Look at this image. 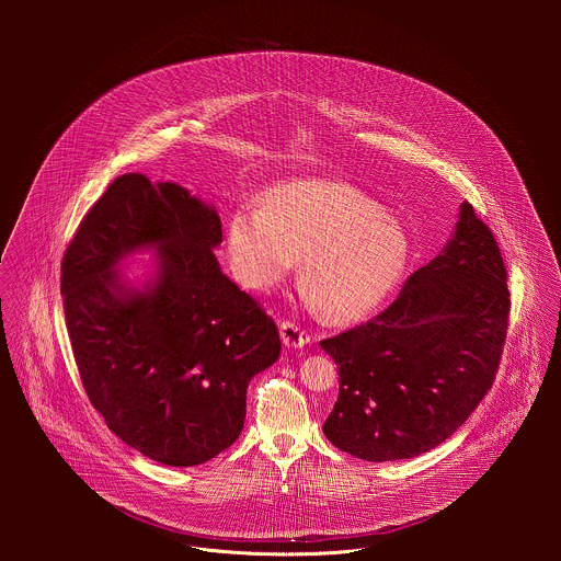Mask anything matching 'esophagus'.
<instances>
[{
    "label": "esophagus",
    "mask_w": 561,
    "mask_h": 561,
    "mask_svg": "<svg viewBox=\"0 0 561 561\" xmlns=\"http://www.w3.org/2000/svg\"><path fill=\"white\" fill-rule=\"evenodd\" d=\"M280 339L287 347H305L311 341L309 334L294 321H280Z\"/></svg>",
    "instance_id": "34e87169"
}]
</instances>
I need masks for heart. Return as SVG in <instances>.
I'll return each mask as SVG.
<instances>
[{"label": "heart", "mask_w": 561, "mask_h": 561, "mask_svg": "<svg viewBox=\"0 0 561 561\" xmlns=\"http://www.w3.org/2000/svg\"><path fill=\"white\" fill-rule=\"evenodd\" d=\"M400 220L363 190L341 181H291L261 207L240 205L227 225V254L243 287L267 291L300 261L307 302L330 321L376 311L410 261Z\"/></svg>", "instance_id": "b5f03b06"}]
</instances>
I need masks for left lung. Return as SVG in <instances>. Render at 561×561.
Listing matches in <instances>:
<instances>
[{
    "label": "left lung",
    "mask_w": 561,
    "mask_h": 561,
    "mask_svg": "<svg viewBox=\"0 0 561 561\" xmlns=\"http://www.w3.org/2000/svg\"><path fill=\"white\" fill-rule=\"evenodd\" d=\"M492 231L465 201L451 240L378 318L321 341L339 365L325 438L367 462L421 456L478 408L499 369L510 291Z\"/></svg>",
    "instance_id": "left-lung-1"
}]
</instances>
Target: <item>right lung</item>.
Masks as SVG:
<instances>
[{
    "label": "right lung",
    "mask_w": 561,
    "mask_h": 561,
    "mask_svg": "<svg viewBox=\"0 0 561 561\" xmlns=\"http://www.w3.org/2000/svg\"><path fill=\"white\" fill-rule=\"evenodd\" d=\"M222 222L179 183L131 172L92 205L62 261L81 382L107 427L142 456L196 467L231 447L248 382L280 356L278 328L220 270ZM157 252L136 288L121 272Z\"/></svg>",
    "instance_id": "right-lung-1"
}]
</instances>
